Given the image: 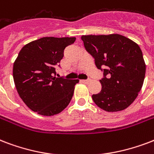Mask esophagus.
<instances>
[{"mask_svg":"<svg viewBox=\"0 0 154 154\" xmlns=\"http://www.w3.org/2000/svg\"><path fill=\"white\" fill-rule=\"evenodd\" d=\"M90 82V79H87V80H81V82H82V83H85V84H87V83H89V82Z\"/></svg>","mask_w":154,"mask_h":154,"instance_id":"1","label":"esophagus"}]
</instances>
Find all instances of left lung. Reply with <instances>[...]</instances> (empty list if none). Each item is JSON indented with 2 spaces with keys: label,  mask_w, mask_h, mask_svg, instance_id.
Listing matches in <instances>:
<instances>
[{
  "label": "left lung",
  "mask_w": 154,
  "mask_h": 154,
  "mask_svg": "<svg viewBox=\"0 0 154 154\" xmlns=\"http://www.w3.org/2000/svg\"><path fill=\"white\" fill-rule=\"evenodd\" d=\"M82 39L104 75L100 80L102 90L92 95L94 103L108 112L128 107L141 90L145 76L146 67L138 44L119 34L82 35Z\"/></svg>",
  "instance_id": "obj_1"
}]
</instances>
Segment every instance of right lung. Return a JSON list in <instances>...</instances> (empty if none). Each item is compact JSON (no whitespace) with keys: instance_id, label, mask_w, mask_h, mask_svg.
<instances>
[{"instance_id":"1","label":"right lung","mask_w":154,"mask_h":154,"mask_svg":"<svg viewBox=\"0 0 154 154\" xmlns=\"http://www.w3.org/2000/svg\"><path fill=\"white\" fill-rule=\"evenodd\" d=\"M75 37H43L26 44L13 68V77L20 98L33 111L45 116L60 113L69 104L79 80L56 76V65L64 50Z\"/></svg>"}]
</instances>
